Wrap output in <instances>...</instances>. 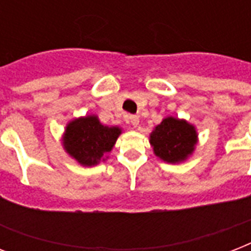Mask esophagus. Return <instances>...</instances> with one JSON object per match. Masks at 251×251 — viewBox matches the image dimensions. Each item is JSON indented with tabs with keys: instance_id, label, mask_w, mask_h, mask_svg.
<instances>
[{
	"instance_id": "1",
	"label": "esophagus",
	"mask_w": 251,
	"mask_h": 251,
	"mask_svg": "<svg viewBox=\"0 0 251 251\" xmlns=\"http://www.w3.org/2000/svg\"><path fill=\"white\" fill-rule=\"evenodd\" d=\"M126 124H129V125L133 126V127H137V126L139 125V118H138V116L129 114V116H126Z\"/></svg>"
}]
</instances>
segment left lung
<instances>
[{"mask_svg":"<svg viewBox=\"0 0 251 251\" xmlns=\"http://www.w3.org/2000/svg\"><path fill=\"white\" fill-rule=\"evenodd\" d=\"M150 142L160 159L167 163H178L194 151L197 133L194 126L186 121L167 117L151 133Z\"/></svg>","mask_w":251,"mask_h":251,"instance_id":"1","label":"left lung"}]
</instances>
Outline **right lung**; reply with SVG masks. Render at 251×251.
Masks as SVG:
<instances>
[{
  "label": "right lung",
  "mask_w": 251,
  "mask_h": 251,
  "mask_svg": "<svg viewBox=\"0 0 251 251\" xmlns=\"http://www.w3.org/2000/svg\"><path fill=\"white\" fill-rule=\"evenodd\" d=\"M121 130L113 126L101 125L98 117L74 120L66 127L64 137L65 150L82 165H95L109 152L117 141Z\"/></svg>",
  "instance_id": "add662e5"
}]
</instances>
